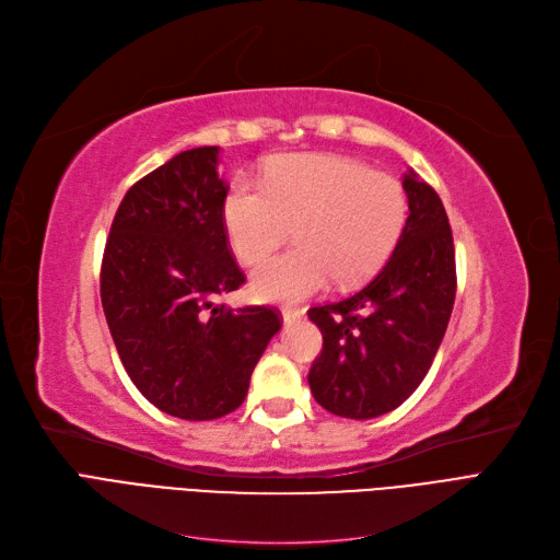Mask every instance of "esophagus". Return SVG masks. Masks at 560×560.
I'll list each match as a JSON object with an SVG mask.
<instances>
[{
    "mask_svg": "<svg viewBox=\"0 0 560 560\" xmlns=\"http://www.w3.org/2000/svg\"><path fill=\"white\" fill-rule=\"evenodd\" d=\"M303 317V311L301 307H292V305H284L282 307V322L289 326V324H294V322H299Z\"/></svg>",
    "mask_w": 560,
    "mask_h": 560,
    "instance_id": "34e87169",
    "label": "esophagus"
}]
</instances>
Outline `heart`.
<instances>
[{"label": "heart", "mask_w": 560, "mask_h": 560, "mask_svg": "<svg viewBox=\"0 0 560 560\" xmlns=\"http://www.w3.org/2000/svg\"><path fill=\"white\" fill-rule=\"evenodd\" d=\"M236 257L259 264L294 229L296 247L253 273L261 301L296 303L334 278L340 287L373 278L408 222V195L394 176L352 158L299 152L268 164L264 185L236 176L222 203Z\"/></svg>", "instance_id": "heart-1"}]
</instances>
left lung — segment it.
<instances>
[{
  "label": "left lung",
  "mask_w": 560,
  "mask_h": 560,
  "mask_svg": "<svg viewBox=\"0 0 560 560\" xmlns=\"http://www.w3.org/2000/svg\"><path fill=\"white\" fill-rule=\"evenodd\" d=\"M402 189L410 215L392 259L357 294L307 311L324 338L307 384L338 417L373 419L408 400L452 317L456 261L445 206L415 171Z\"/></svg>",
  "instance_id": "left-lung-1"
}]
</instances>
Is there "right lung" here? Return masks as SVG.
<instances>
[{"instance_id": "1", "label": "right lung", "mask_w": 560, "mask_h": 560, "mask_svg": "<svg viewBox=\"0 0 560 560\" xmlns=\"http://www.w3.org/2000/svg\"><path fill=\"white\" fill-rule=\"evenodd\" d=\"M218 145L180 152L125 195L102 261V305L137 389L162 412L208 421L247 396L276 307L231 311L215 299L245 276L222 222Z\"/></svg>"}]
</instances>
